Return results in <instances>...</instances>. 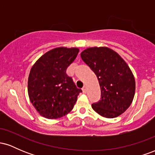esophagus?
Wrapping results in <instances>:
<instances>
[{"label": "esophagus", "instance_id": "1", "mask_svg": "<svg viewBox=\"0 0 155 155\" xmlns=\"http://www.w3.org/2000/svg\"><path fill=\"white\" fill-rule=\"evenodd\" d=\"M82 91H83L84 93H86V92H87V86L84 87L83 89H82Z\"/></svg>", "mask_w": 155, "mask_h": 155}]
</instances>
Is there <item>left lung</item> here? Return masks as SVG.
I'll list each match as a JSON object with an SVG mask.
<instances>
[{"instance_id": "obj_1", "label": "left lung", "mask_w": 155, "mask_h": 155, "mask_svg": "<svg viewBox=\"0 0 155 155\" xmlns=\"http://www.w3.org/2000/svg\"><path fill=\"white\" fill-rule=\"evenodd\" d=\"M81 58L95 72L101 87V101L92 104V108L106 118L120 116L132 104L136 91V81L128 65L106 47L87 48L81 51Z\"/></svg>"}]
</instances>
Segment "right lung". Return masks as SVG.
Returning <instances> with one entry per match:
<instances>
[{
    "instance_id": "obj_1",
    "label": "right lung",
    "mask_w": 155,
    "mask_h": 155,
    "mask_svg": "<svg viewBox=\"0 0 155 155\" xmlns=\"http://www.w3.org/2000/svg\"><path fill=\"white\" fill-rule=\"evenodd\" d=\"M77 47H58L48 51L32 66L28 81L30 101L41 116L56 120L74 108L81 90L66 69L79 53Z\"/></svg>"
}]
</instances>
